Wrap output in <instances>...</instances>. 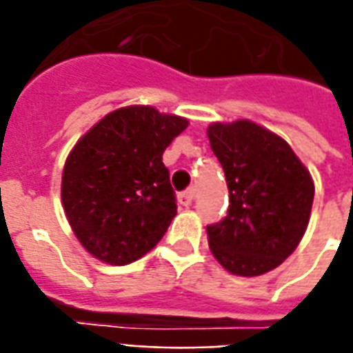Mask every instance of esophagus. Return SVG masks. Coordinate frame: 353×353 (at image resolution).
Masks as SVG:
<instances>
[{"label":"esophagus","mask_w":353,"mask_h":353,"mask_svg":"<svg viewBox=\"0 0 353 353\" xmlns=\"http://www.w3.org/2000/svg\"><path fill=\"white\" fill-rule=\"evenodd\" d=\"M194 199H196V188L194 187L187 188V190H183V192L179 194V203L185 205V207L192 205Z\"/></svg>","instance_id":"34e87169"}]
</instances>
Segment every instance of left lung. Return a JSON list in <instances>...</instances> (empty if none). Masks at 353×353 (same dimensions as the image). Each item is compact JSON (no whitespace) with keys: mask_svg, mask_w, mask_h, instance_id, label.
Wrapping results in <instances>:
<instances>
[{"mask_svg":"<svg viewBox=\"0 0 353 353\" xmlns=\"http://www.w3.org/2000/svg\"><path fill=\"white\" fill-rule=\"evenodd\" d=\"M207 135L229 187L227 216L207 225L210 251L232 274L268 273L306 232L312 176L284 139L251 121L214 122Z\"/></svg>","mask_w":353,"mask_h":353,"instance_id":"1","label":"left lung"}]
</instances>
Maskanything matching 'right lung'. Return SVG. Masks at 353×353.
Here are the masks:
<instances>
[{
    "label": "right lung",
    "instance_id": "obj_1",
    "mask_svg": "<svg viewBox=\"0 0 353 353\" xmlns=\"http://www.w3.org/2000/svg\"><path fill=\"white\" fill-rule=\"evenodd\" d=\"M187 126V119L150 106L121 108L74 144L62 203L85 251L126 265L159 243L177 214L163 152Z\"/></svg>",
    "mask_w": 353,
    "mask_h": 353
}]
</instances>
